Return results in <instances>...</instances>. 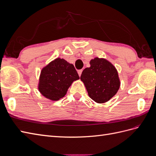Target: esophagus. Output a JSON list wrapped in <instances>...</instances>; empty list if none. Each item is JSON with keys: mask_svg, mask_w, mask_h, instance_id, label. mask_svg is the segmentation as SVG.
<instances>
[{"mask_svg": "<svg viewBox=\"0 0 156 156\" xmlns=\"http://www.w3.org/2000/svg\"><path fill=\"white\" fill-rule=\"evenodd\" d=\"M82 72H83V69H79V70H78V74H79V77H81Z\"/></svg>", "mask_w": 156, "mask_h": 156, "instance_id": "1", "label": "esophagus"}]
</instances>
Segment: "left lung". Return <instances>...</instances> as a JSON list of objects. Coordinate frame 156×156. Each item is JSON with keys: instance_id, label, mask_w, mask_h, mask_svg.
Returning <instances> with one entry per match:
<instances>
[{"instance_id": "1", "label": "left lung", "mask_w": 156, "mask_h": 156, "mask_svg": "<svg viewBox=\"0 0 156 156\" xmlns=\"http://www.w3.org/2000/svg\"><path fill=\"white\" fill-rule=\"evenodd\" d=\"M90 67L84 69L81 75L88 96L98 103L108 101L119 90L120 85L115 67L104 58L98 57L90 62Z\"/></svg>"}]
</instances>
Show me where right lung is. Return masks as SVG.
Masks as SVG:
<instances>
[{
	"mask_svg": "<svg viewBox=\"0 0 156 156\" xmlns=\"http://www.w3.org/2000/svg\"><path fill=\"white\" fill-rule=\"evenodd\" d=\"M79 79V75L72 64L63 58H56L42 69L39 80V91L49 100L57 101L66 95L72 83Z\"/></svg>",
	"mask_w": 156,
	"mask_h": 156,
	"instance_id": "right-lung-1",
	"label": "right lung"
}]
</instances>
